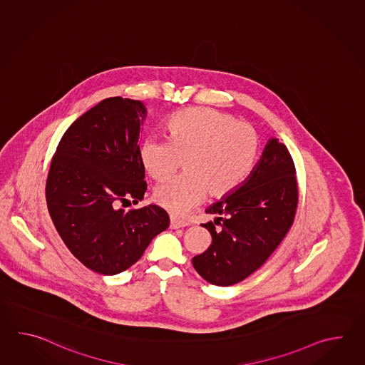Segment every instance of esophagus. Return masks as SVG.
Masks as SVG:
<instances>
[{
  "instance_id": "obj_1",
  "label": "esophagus",
  "mask_w": 365,
  "mask_h": 365,
  "mask_svg": "<svg viewBox=\"0 0 365 365\" xmlns=\"http://www.w3.org/2000/svg\"><path fill=\"white\" fill-rule=\"evenodd\" d=\"M187 225L185 220H182V219H178V217H171V222H170V227L173 228V230H176V228H181V227H185Z\"/></svg>"
}]
</instances>
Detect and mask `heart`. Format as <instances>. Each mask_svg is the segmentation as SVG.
Segmentation results:
<instances>
[{"label": "heart", "instance_id": "obj_1", "mask_svg": "<svg viewBox=\"0 0 365 365\" xmlns=\"http://www.w3.org/2000/svg\"><path fill=\"white\" fill-rule=\"evenodd\" d=\"M168 140L148 138L140 163L154 180L171 178L185 162V175L154 190L156 203L182 215L206 194L222 198L248 178L259 148L256 129L217 109L194 107L176 113L167 124Z\"/></svg>", "mask_w": 365, "mask_h": 365}]
</instances>
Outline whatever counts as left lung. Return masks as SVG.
Returning a JSON list of instances; mask_svg holds the SVG:
<instances>
[{
    "instance_id": "1",
    "label": "left lung",
    "mask_w": 365,
    "mask_h": 365,
    "mask_svg": "<svg viewBox=\"0 0 365 365\" xmlns=\"http://www.w3.org/2000/svg\"><path fill=\"white\" fill-rule=\"evenodd\" d=\"M299 202L295 164L287 148L269 140L248 180L206 210L214 220L211 244L193 257L194 269L215 286H232L258 270L295 220Z\"/></svg>"
}]
</instances>
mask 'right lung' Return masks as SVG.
Segmentation results:
<instances>
[{
    "mask_svg": "<svg viewBox=\"0 0 365 365\" xmlns=\"http://www.w3.org/2000/svg\"><path fill=\"white\" fill-rule=\"evenodd\" d=\"M140 101L108 98L63 133L46 184L48 211L71 255L90 270L115 275L140 259L170 225L162 207L118 209L137 203L148 184L140 163Z\"/></svg>",
    "mask_w": 365,
    "mask_h": 365,
    "instance_id": "right-lung-1",
    "label": "right lung"
}]
</instances>
